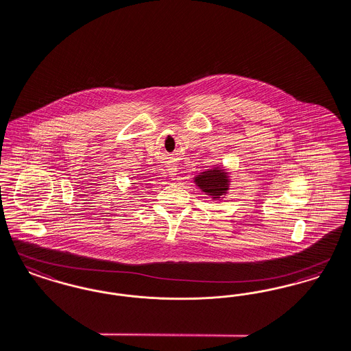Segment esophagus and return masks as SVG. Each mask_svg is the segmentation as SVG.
Returning a JSON list of instances; mask_svg holds the SVG:
<instances>
[{
  "instance_id": "obj_1",
  "label": "esophagus",
  "mask_w": 351,
  "mask_h": 351,
  "mask_svg": "<svg viewBox=\"0 0 351 351\" xmlns=\"http://www.w3.org/2000/svg\"><path fill=\"white\" fill-rule=\"evenodd\" d=\"M170 174H171V177H173V176H174V174H176V173H174V171H171V173H170Z\"/></svg>"
}]
</instances>
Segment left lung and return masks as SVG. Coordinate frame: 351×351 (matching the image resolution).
Masks as SVG:
<instances>
[{
    "instance_id": "obj_1",
    "label": "left lung",
    "mask_w": 351,
    "mask_h": 351,
    "mask_svg": "<svg viewBox=\"0 0 351 351\" xmlns=\"http://www.w3.org/2000/svg\"><path fill=\"white\" fill-rule=\"evenodd\" d=\"M195 184L202 189V191L214 198H219L228 190V177L224 170L219 167L203 171L198 177H195Z\"/></svg>"
}]
</instances>
